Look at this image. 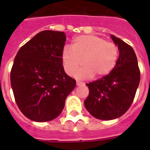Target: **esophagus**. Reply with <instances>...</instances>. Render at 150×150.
<instances>
[{
	"instance_id": "esophagus-1",
	"label": "esophagus",
	"mask_w": 150,
	"mask_h": 150,
	"mask_svg": "<svg viewBox=\"0 0 150 150\" xmlns=\"http://www.w3.org/2000/svg\"><path fill=\"white\" fill-rule=\"evenodd\" d=\"M83 85H85V83L83 82L79 81V80L76 81V86H83Z\"/></svg>"
}]
</instances>
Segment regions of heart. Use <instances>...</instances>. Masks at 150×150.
I'll return each instance as SVG.
<instances>
[{
    "instance_id": "b5f03b06",
    "label": "heart",
    "mask_w": 150,
    "mask_h": 150,
    "mask_svg": "<svg viewBox=\"0 0 150 150\" xmlns=\"http://www.w3.org/2000/svg\"><path fill=\"white\" fill-rule=\"evenodd\" d=\"M119 57L118 46L96 35L78 36L73 40L72 48L66 46L62 53L64 69L73 76L83 64L76 76L88 79L96 75L103 77L114 69Z\"/></svg>"
}]
</instances>
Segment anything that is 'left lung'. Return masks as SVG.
I'll list each match as a JSON object with an SVG mask.
<instances>
[{
    "mask_svg": "<svg viewBox=\"0 0 150 150\" xmlns=\"http://www.w3.org/2000/svg\"><path fill=\"white\" fill-rule=\"evenodd\" d=\"M110 37L120 51L116 66L108 75L87 83L89 94L84 101L90 114L101 120H114L126 112L140 79L137 56L132 46L114 35Z\"/></svg>",
    "mask_w": 150,
    "mask_h": 150,
    "instance_id": "8db88e82",
    "label": "left lung"
}]
</instances>
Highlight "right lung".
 Instances as JSON below:
<instances>
[{"label":"right lung","mask_w":150,"mask_h":150,"mask_svg":"<svg viewBox=\"0 0 150 150\" xmlns=\"http://www.w3.org/2000/svg\"><path fill=\"white\" fill-rule=\"evenodd\" d=\"M66 42L62 31L43 30L22 46L16 55L10 83L21 112L34 122L59 116L76 80L66 74L62 53Z\"/></svg>","instance_id":"obj_1"}]
</instances>
